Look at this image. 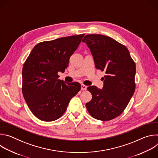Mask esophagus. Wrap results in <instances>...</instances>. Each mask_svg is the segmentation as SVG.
<instances>
[{
    "label": "esophagus",
    "mask_w": 158,
    "mask_h": 158,
    "mask_svg": "<svg viewBox=\"0 0 158 158\" xmlns=\"http://www.w3.org/2000/svg\"><path fill=\"white\" fill-rule=\"evenodd\" d=\"M87 85H85L84 84L81 85V90H82V91H85V90L87 89Z\"/></svg>",
    "instance_id": "esophagus-1"
}]
</instances>
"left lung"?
I'll use <instances>...</instances> for the list:
<instances>
[{"label":"left lung","mask_w":158,"mask_h":158,"mask_svg":"<svg viewBox=\"0 0 158 158\" xmlns=\"http://www.w3.org/2000/svg\"><path fill=\"white\" fill-rule=\"evenodd\" d=\"M82 42L90 49L96 69L106 73L102 89L87 87L93 97L86 108L96 119H113L124 111L134 94L136 64L127 48L108 36L89 34Z\"/></svg>","instance_id":"1"}]
</instances>
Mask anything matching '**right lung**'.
Listing matches in <instances>:
<instances>
[{
    "instance_id": "add662e5",
    "label": "right lung",
    "mask_w": 158,
    "mask_h": 158,
    "mask_svg": "<svg viewBox=\"0 0 158 158\" xmlns=\"http://www.w3.org/2000/svg\"><path fill=\"white\" fill-rule=\"evenodd\" d=\"M84 34L39 42L33 48L22 69V94L33 114L43 121L60 118L70 100L81 90L79 82L59 79Z\"/></svg>"
}]
</instances>
